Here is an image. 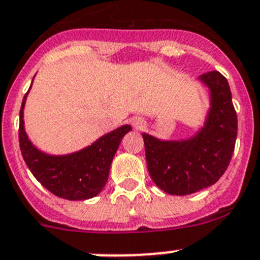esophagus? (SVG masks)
<instances>
[{
    "mask_svg": "<svg viewBox=\"0 0 260 260\" xmlns=\"http://www.w3.org/2000/svg\"><path fill=\"white\" fill-rule=\"evenodd\" d=\"M133 125H134V127L137 128V130H142V128L146 127V122H144V120L143 118H134V121H133Z\"/></svg>",
    "mask_w": 260,
    "mask_h": 260,
    "instance_id": "obj_1",
    "label": "esophagus"
}]
</instances>
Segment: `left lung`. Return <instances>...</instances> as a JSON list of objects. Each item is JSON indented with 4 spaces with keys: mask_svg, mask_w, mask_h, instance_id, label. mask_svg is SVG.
I'll list each match as a JSON object with an SVG mask.
<instances>
[{
    "mask_svg": "<svg viewBox=\"0 0 260 260\" xmlns=\"http://www.w3.org/2000/svg\"><path fill=\"white\" fill-rule=\"evenodd\" d=\"M200 80L210 90L211 107L205 126L194 137L175 142L143 134L149 175L169 194L185 196L216 183L235 151L237 114L227 78L211 71Z\"/></svg>",
    "mask_w": 260,
    "mask_h": 260,
    "instance_id": "left-lung-1",
    "label": "left lung"
}]
</instances>
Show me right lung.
I'll use <instances>...</instances> for the list:
<instances>
[{
    "label": "right lung",
    "mask_w": 260,
    "mask_h": 260,
    "mask_svg": "<svg viewBox=\"0 0 260 260\" xmlns=\"http://www.w3.org/2000/svg\"><path fill=\"white\" fill-rule=\"evenodd\" d=\"M27 94L23 98L19 114V146L30 173L60 199L76 201L99 194L108 180L109 168L121 139L132 130V126H121L75 153L50 156L36 148L25 134L23 109Z\"/></svg>",
    "instance_id": "obj_1"
}]
</instances>
